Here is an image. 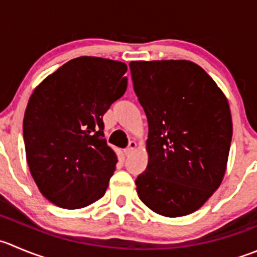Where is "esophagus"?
<instances>
[{
  "instance_id": "esophagus-1",
  "label": "esophagus",
  "mask_w": 257,
  "mask_h": 257,
  "mask_svg": "<svg viewBox=\"0 0 257 257\" xmlns=\"http://www.w3.org/2000/svg\"><path fill=\"white\" fill-rule=\"evenodd\" d=\"M137 149V143L134 141H132V142H129V146H128V148H125V151H124V154H125V156H129V154H132L133 153L134 151H136Z\"/></svg>"
}]
</instances>
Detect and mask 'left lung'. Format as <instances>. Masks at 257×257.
<instances>
[{"label": "left lung", "mask_w": 257, "mask_h": 257, "mask_svg": "<svg viewBox=\"0 0 257 257\" xmlns=\"http://www.w3.org/2000/svg\"><path fill=\"white\" fill-rule=\"evenodd\" d=\"M148 119V166L137 193L153 212L181 217L202 207L227 167L232 118L213 79L188 60L131 61Z\"/></svg>", "instance_id": "8db88e82"}]
</instances>
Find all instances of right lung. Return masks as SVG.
Returning a JSON list of instances; mask_svg holds the SVG:
<instances>
[{
	"instance_id": "1",
	"label": "right lung",
	"mask_w": 257,
	"mask_h": 257,
	"mask_svg": "<svg viewBox=\"0 0 257 257\" xmlns=\"http://www.w3.org/2000/svg\"><path fill=\"white\" fill-rule=\"evenodd\" d=\"M124 62L94 56L70 60L30 96L24 141L30 172L54 205L76 210L100 200L115 171L103 115L126 90Z\"/></svg>"
}]
</instances>
